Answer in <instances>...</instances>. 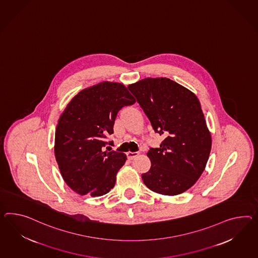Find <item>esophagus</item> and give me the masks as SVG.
Listing matches in <instances>:
<instances>
[{
	"label": "esophagus",
	"mask_w": 258,
	"mask_h": 258,
	"mask_svg": "<svg viewBox=\"0 0 258 258\" xmlns=\"http://www.w3.org/2000/svg\"><path fill=\"white\" fill-rule=\"evenodd\" d=\"M126 155H127L128 160H133V159L136 158L139 155V152H128L126 153Z\"/></svg>",
	"instance_id": "1"
}]
</instances>
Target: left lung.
Wrapping results in <instances>:
<instances>
[{
	"label": "left lung",
	"instance_id": "8db88e82",
	"mask_svg": "<svg viewBox=\"0 0 258 258\" xmlns=\"http://www.w3.org/2000/svg\"><path fill=\"white\" fill-rule=\"evenodd\" d=\"M152 123L164 136L147 153L146 186L165 196L187 191L200 178L212 150V136L197 95L166 78H148L128 86Z\"/></svg>",
	"mask_w": 258,
	"mask_h": 258
}]
</instances>
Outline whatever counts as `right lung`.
Segmentation results:
<instances>
[{"label": "right lung", "instance_id": "add662e5", "mask_svg": "<svg viewBox=\"0 0 258 258\" xmlns=\"http://www.w3.org/2000/svg\"><path fill=\"white\" fill-rule=\"evenodd\" d=\"M136 100L121 83L103 81L78 93L59 116L54 152L67 184L79 195L101 197L114 187L122 152H107L117 114ZM110 147H106L108 149Z\"/></svg>", "mask_w": 258, "mask_h": 258}]
</instances>
